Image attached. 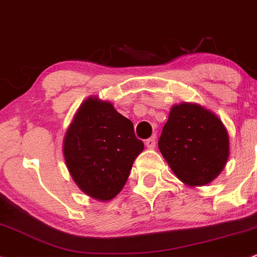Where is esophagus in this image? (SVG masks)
<instances>
[{"instance_id":"obj_1","label":"esophagus","mask_w":257,"mask_h":257,"mask_svg":"<svg viewBox=\"0 0 257 257\" xmlns=\"http://www.w3.org/2000/svg\"><path fill=\"white\" fill-rule=\"evenodd\" d=\"M155 144H156V138H155V136H154V137H150V138H148V140L146 141V146L149 148V149H154V148H155Z\"/></svg>"}]
</instances>
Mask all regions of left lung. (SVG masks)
Returning a JSON list of instances; mask_svg holds the SVG:
<instances>
[{"mask_svg":"<svg viewBox=\"0 0 257 257\" xmlns=\"http://www.w3.org/2000/svg\"><path fill=\"white\" fill-rule=\"evenodd\" d=\"M159 149L178 179L185 185L202 186L224 170L230 140L225 125L213 111L183 102L171 108Z\"/></svg>","mask_w":257,"mask_h":257,"instance_id":"left-lung-1","label":"left lung"}]
</instances>
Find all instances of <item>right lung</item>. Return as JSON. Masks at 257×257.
<instances>
[{
	"label": "right lung",
	"instance_id": "1",
	"mask_svg": "<svg viewBox=\"0 0 257 257\" xmlns=\"http://www.w3.org/2000/svg\"><path fill=\"white\" fill-rule=\"evenodd\" d=\"M144 143L134 123L108 101L90 96L72 120L63 138V156L72 179L84 194L110 201L121 191Z\"/></svg>",
	"mask_w": 257,
	"mask_h": 257
}]
</instances>
